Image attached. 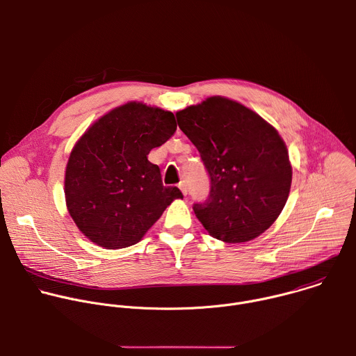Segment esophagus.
<instances>
[{
  "label": "esophagus",
  "instance_id": "1",
  "mask_svg": "<svg viewBox=\"0 0 356 356\" xmlns=\"http://www.w3.org/2000/svg\"><path fill=\"white\" fill-rule=\"evenodd\" d=\"M179 187H180V190H181V193H183V195H187V193H188V190H187V184H186V181H181L180 184H179Z\"/></svg>",
  "mask_w": 356,
  "mask_h": 356
}]
</instances>
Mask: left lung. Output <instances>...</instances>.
I'll return each instance as SVG.
<instances>
[{
	"label": "left lung",
	"mask_w": 356,
	"mask_h": 356,
	"mask_svg": "<svg viewBox=\"0 0 356 356\" xmlns=\"http://www.w3.org/2000/svg\"><path fill=\"white\" fill-rule=\"evenodd\" d=\"M176 117L210 177L209 198L193 206L198 221L229 243L265 232L282 213L291 186L287 147L277 131L224 97H210Z\"/></svg>",
	"instance_id": "left-lung-1"
}]
</instances>
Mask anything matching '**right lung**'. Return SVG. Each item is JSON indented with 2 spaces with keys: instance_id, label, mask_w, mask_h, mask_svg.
I'll use <instances>...</instances> for the list:
<instances>
[{
  "instance_id": "add662e5",
  "label": "right lung",
  "mask_w": 356,
  "mask_h": 356,
  "mask_svg": "<svg viewBox=\"0 0 356 356\" xmlns=\"http://www.w3.org/2000/svg\"><path fill=\"white\" fill-rule=\"evenodd\" d=\"M173 113L142 103L114 108L73 147L65 177L69 214L94 243L120 249L138 243L175 198L149 152L176 131Z\"/></svg>"
}]
</instances>
